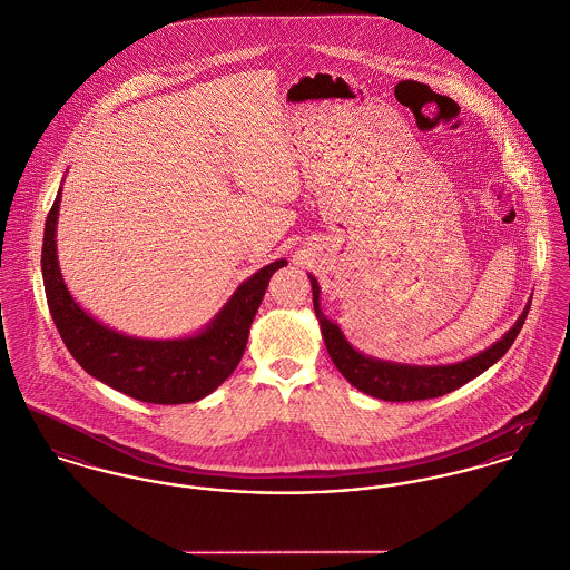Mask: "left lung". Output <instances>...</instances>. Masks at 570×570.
Segmentation results:
<instances>
[{
  "mask_svg": "<svg viewBox=\"0 0 570 570\" xmlns=\"http://www.w3.org/2000/svg\"><path fill=\"white\" fill-rule=\"evenodd\" d=\"M308 277L313 284V304H315V315L321 325V336L332 363L352 386L386 402H413V400L440 397L463 386L465 382L481 376L485 370H490L497 361L505 356L507 350L515 341L531 308V302H527L522 315L518 316V321L507 330L505 334L494 345H490L488 350H483L472 358H465L452 365H404V363L380 361L358 352L345 338L341 327L321 313L318 282L311 273Z\"/></svg>",
  "mask_w": 570,
  "mask_h": 570,
  "instance_id": "left-lung-1",
  "label": "left lung"
}]
</instances>
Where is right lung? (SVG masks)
<instances>
[{"label":"right lung","instance_id":"obj_1","mask_svg":"<svg viewBox=\"0 0 570 570\" xmlns=\"http://www.w3.org/2000/svg\"><path fill=\"white\" fill-rule=\"evenodd\" d=\"M61 191L48 214L41 271L48 306L65 347L96 380L150 404H186L209 395L238 367L271 275L288 264L275 259L243 282L223 311L184 338L128 336L85 313L65 286L57 255Z\"/></svg>","mask_w":570,"mask_h":570}]
</instances>
